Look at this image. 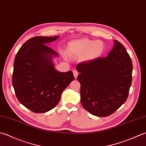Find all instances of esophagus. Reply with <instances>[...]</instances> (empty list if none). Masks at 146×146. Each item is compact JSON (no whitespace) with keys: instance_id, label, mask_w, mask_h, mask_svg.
Returning a JSON list of instances; mask_svg holds the SVG:
<instances>
[{"instance_id":"esophagus-1","label":"esophagus","mask_w":146,"mask_h":146,"mask_svg":"<svg viewBox=\"0 0 146 146\" xmlns=\"http://www.w3.org/2000/svg\"><path fill=\"white\" fill-rule=\"evenodd\" d=\"M73 72L74 76H75V78H77V76L78 75V71H77V70H73Z\"/></svg>"}]
</instances>
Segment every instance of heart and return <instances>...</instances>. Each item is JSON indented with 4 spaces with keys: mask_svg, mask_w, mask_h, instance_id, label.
<instances>
[{
    "mask_svg": "<svg viewBox=\"0 0 146 146\" xmlns=\"http://www.w3.org/2000/svg\"><path fill=\"white\" fill-rule=\"evenodd\" d=\"M105 50L101 40H93L87 38L73 40L68 43V52L73 58L81 57L83 61L91 62L98 59Z\"/></svg>",
    "mask_w": 146,
    "mask_h": 146,
    "instance_id": "b5f03b06",
    "label": "heart"
}]
</instances>
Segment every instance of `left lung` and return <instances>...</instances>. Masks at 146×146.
I'll return each mask as SVG.
<instances>
[{
  "label": "left lung",
  "instance_id": "obj_1",
  "mask_svg": "<svg viewBox=\"0 0 146 146\" xmlns=\"http://www.w3.org/2000/svg\"><path fill=\"white\" fill-rule=\"evenodd\" d=\"M81 85V103L92 115H111L125 103L132 84L133 66L129 54L120 42L107 57L76 66Z\"/></svg>",
  "mask_w": 146,
  "mask_h": 146
}]
</instances>
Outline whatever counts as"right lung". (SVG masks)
Segmentation results:
<instances>
[{
  "mask_svg": "<svg viewBox=\"0 0 146 146\" xmlns=\"http://www.w3.org/2000/svg\"><path fill=\"white\" fill-rule=\"evenodd\" d=\"M58 37L39 36L28 40L14 59L12 83L16 97L34 113L55 108L62 91L75 78L71 71L59 72L54 68L52 58L59 54L46 44Z\"/></svg>",
  "mask_w": 146,
  "mask_h": 146,
  "instance_id": "right-lung-1",
  "label": "right lung"
}]
</instances>
